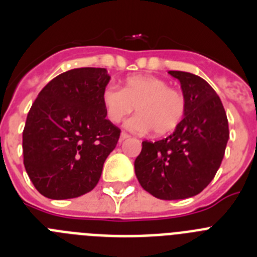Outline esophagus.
Returning a JSON list of instances; mask_svg holds the SVG:
<instances>
[{
  "label": "esophagus",
  "instance_id": "1",
  "mask_svg": "<svg viewBox=\"0 0 257 257\" xmlns=\"http://www.w3.org/2000/svg\"><path fill=\"white\" fill-rule=\"evenodd\" d=\"M128 138H130V135H128V134L122 133V134H121V138H119V140H121V142H123V140L128 139Z\"/></svg>",
  "mask_w": 257,
  "mask_h": 257
}]
</instances>
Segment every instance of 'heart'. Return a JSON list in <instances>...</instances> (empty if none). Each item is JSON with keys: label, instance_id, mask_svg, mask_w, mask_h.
<instances>
[{"label": "heart", "instance_id": "heart-1", "mask_svg": "<svg viewBox=\"0 0 257 257\" xmlns=\"http://www.w3.org/2000/svg\"><path fill=\"white\" fill-rule=\"evenodd\" d=\"M106 117L113 123L138 109L139 114L127 122V127L136 133L152 128L156 135L174 131L185 114V99L180 91L169 87L161 78L134 76L126 79L123 88L109 85L103 91Z\"/></svg>", "mask_w": 257, "mask_h": 257}]
</instances>
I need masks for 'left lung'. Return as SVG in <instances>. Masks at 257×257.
<instances>
[{
  "label": "left lung",
  "instance_id": "left-lung-1",
  "mask_svg": "<svg viewBox=\"0 0 257 257\" xmlns=\"http://www.w3.org/2000/svg\"><path fill=\"white\" fill-rule=\"evenodd\" d=\"M180 81L185 114L174 133L158 142H143L135 174L143 189L172 201L197 196L211 183L225 153L229 126L220 97L196 74L170 70Z\"/></svg>",
  "mask_w": 257,
  "mask_h": 257
}]
</instances>
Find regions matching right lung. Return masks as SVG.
Returning a JSON list of instances; mask_svg holds the SVG:
<instances>
[{
    "label": "right lung",
    "instance_id": "right-lung-1",
    "mask_svg": "<svg viewBox=\"0 0 257 257\" xmlns=\"http://www.w3.org/2000/svg\"><path fill=\"white\" fill-rule=\"evenodd\" d=\"M105 68H76L51 79L38 94L23 131L24 167L50 199L91 192L121 130L106 119Z\"/></svg>",
    "mask_w": 257,
    "mask_h": 257
}]
</instances>
